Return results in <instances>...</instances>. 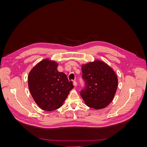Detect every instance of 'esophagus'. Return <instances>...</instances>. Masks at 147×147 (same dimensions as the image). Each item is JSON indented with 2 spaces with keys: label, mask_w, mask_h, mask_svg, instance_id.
Returning a JSON list of instances; mask_svg holds the SVG:
<instances>
[{
  "label": "esophagus",
  "mask_w": 147,
  "mask_h": 147,
  "mask_svg": "<svg viewBox=\"0 0 147 147\" xmlns=\"http://www.w3.org/2000/svg\"><path fill=\"white\" fill-rule=\"evenodd\" d=\"M73 84H74V86L75 87H76L77 85V83L76 82H73Z\"/></svg>",
  "instance_id": "esophagus-1"
}]
</instances>
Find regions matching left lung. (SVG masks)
<instances>
[{
  "mask_svg": "<svg viewBox=\"0 0 147 147\" xmlns=\"http://www.w3.org/2000/svg\"><path fill=\"white\" fill-rule=\"evenodd\" d=\"M86 86L80 95L89 107L99 110L107 107L114 98L118 87L117 75L113 68L100 60L82 65Z\"/></svg>",
  "mask_w": 147,
  "mask_h": 147,
  "instance_id": "8db88e82",
  "label": "left lung"
}]
</instances>
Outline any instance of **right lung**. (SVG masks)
<instances>
[{
	"mask_svg": "<svg viewBox=\"0 0 147 147\" xmlns=\"http://www.w3.org/2000/svg\"><path fill=\"white\" fill-rule=\"evenodd\" d=\"M58 63L46 58L30 70L28 86L35 103L41 109L52 111L60 108L74 88L72 81L57 70Z\"/></svg>",
	"mask_w": 147,
	"mask_h": 147,
	"instance_id": "add662e5",
	"label": "right lung"
}]
</instances>
